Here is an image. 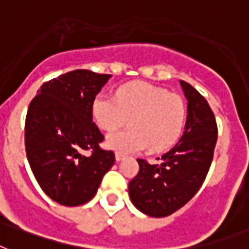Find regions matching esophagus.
<instances>
[{
    "mask_svg": "<svg viewBox=\"0 0 249 249\" xmlns=\"http://www.w3.org/2000/svg\"><path fill=\"white\" fill-rule=\"evenodd\" d=\"M124 159H125V155H123V153L120 152L115 153V160H116V162H120V161H123Z\"/></svg>",
    "mask_w": 249,
    "mask_h": 249,
    "instance_id": "esophagus-1",
    "label": "esophagus"
}]
</instances>
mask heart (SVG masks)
Wrapping results in <instances>:
<instances>
[{"instance_id": "heart-1", "label": "heart", "mask_w": 249, "mask_h": 249, "mask_svg": "<svg viewBox=\"0 0 249 249\" xmlns=\"http://www.w3.org/2000/svg\"><path fill=\"white\" fill-rule=\"evenodd\" d=\"M93 120L101 129L112 131L129 120V130L106 137L107 148L130 153L148 148L160 152L180 138L187 121V106L180 96L144 82L121 86L114 97L98 94L92 102Z\"/></svg>"}]
</instances>
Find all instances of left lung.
<instances>
[{
	"label": "left lung",
	"instance_id": "obj_1",
	"mask_svg": "<svg viewBox=\"0 0 249 249\" xmlns=\"http://www.w3.org/2000/svg\"><path fill=\"white\" fill-rule=\"evenodd\" d=\"M180 86L188 101L183 135L160 163L138 160L139 173L129 183L133 205L152 217L171 215L195 197L209 173L217 141L215 116L207 101L191 84L180 80Z\"/></svg>",
	"mask_w": 249,
	"mask_h": 249
}]
</instances>
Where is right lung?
<instances>
[{
	"mask_svg": "<svg viewBox=\"0 0 249 249\" xmlns=\"http://www.w3.org/2000/svg\"><path fill=\"white\" fill-rule=\"evenodd\" d=\"M110 78L89 70L66 72L44 83L28 108L30 169L42 191L62 206L90 201L115 162L112 151L100 148L104 135L92 119L93 100Z\"/></svg>",
	"mask_w": 249,
	"mask_h": 249,
	"instance_id": "1",
	"label": "right lung"
}]
</instances>
